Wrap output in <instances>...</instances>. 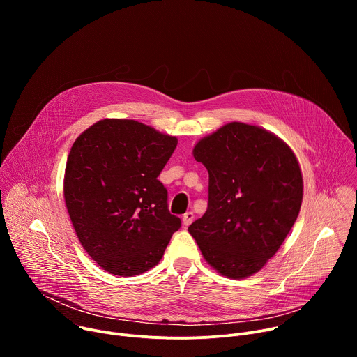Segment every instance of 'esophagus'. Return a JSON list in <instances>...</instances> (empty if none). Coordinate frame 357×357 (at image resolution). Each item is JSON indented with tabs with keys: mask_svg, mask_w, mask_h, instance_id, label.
<instances>
[{
	"mask_svg": "<svg viewBox=\"0 0 357 357\" xmlns=\"http://www.w3.org/2000/svg\"><path fill=\"white\" fill-rule=\"evenodd\" d=\"M193 219H195V216H193V213L192 212H188V213H185L183 215V218H182V222H183V226L185 227H188L192 222H193Z\"/></svg>",
	"mask_w": 357,
	"mask_h": 357,
	"instance_id": "1",
	"label": "esophagus"
}]
</instances>
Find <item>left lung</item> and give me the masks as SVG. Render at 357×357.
Wrapping results in <instances>:
<instances>
[{
    "instance_id": "left-lung-1",
    "label": "left lung",
    "mask_w": 357,
    "mask_h": 357,
    "mask_svg": "<svg viewBox=\"0 0 357 357\" xmlns=\"http://www.w3.org/2000/svg\"><path fill=\"white\" fill-rule=\"evenodd\" d=\"M193 157L209 172V202L188 230L222 275L250 277L298 218L303 183L296 157L277 135L237 121L202 138Z\"/></svg>"
}]
</instances>
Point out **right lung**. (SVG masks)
<instances>
[{
  "instance_id": "1",
  "label": "right lung",
  "mask_w": 357,
  "mask_h": 357,
  "mask_svg": "<svg viewBox=\"0 0 357 357\" xmlns=\"http://www.w3.org/2000/svg\"><path fill=\"white\" fill-rule=\"evenodd\" d=\"M176 137L134 120L106 119L69 152L65 203L83 248L103 270L132 277L155 267L181 219L158 176Z\"/></svg>"
}]
</instances>
